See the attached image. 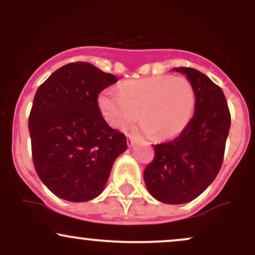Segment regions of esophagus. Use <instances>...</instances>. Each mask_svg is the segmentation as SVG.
I'll return each instance as SVG.
<instances>
[{"mask_svg": "<svg viewBox=\"0 0 255 255\" xmlns=\"http://www.w3.org/2000/svg\"><path fill=\"white\" fill-rule=\"evenodd\" d=\"M134 136L133 135H128V139H127V145L128 147H131V146L134 145Z\"/></svg>", "mask_w": 255, "mask_h": 255, "instance_id": "esophagus-1", "label": "esophagus"}]
</instances>
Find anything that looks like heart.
Here are the masks:
<instances>
[{"mask_svg":"<svg viewBox=\"0 0 255 255\" xmlns=\"http://www.w3.org/2000/svg\"><path fill=\"white\" fill-rule=\"evenodd\" d=\"M98 104L108 124L116 129H125L140 118V129L145 134L171 139L191 122L195 91L187 78L158 75L126 81L119 92L104 91Z\"/></svg>","mask_w":255,"mask_h":255,"instance_id":"obj_1","label":"heart"}]
</instances>
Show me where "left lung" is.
Instances as JSON below:
<instances>
[{"label":"left lung","instance_id":"left-lung-1","mask_svg":"<svg viewBox=\"0 0 255 255\" xmlns=\"http://www.w3.org/2000/svg\"><path fill=\"white\" fill-rule=\"evenodd\" d=\"M195 91L194 115L177 137L153 145L154 159L145 168L148 192L164 204L194 200L217 176L230 129V113L221 87L194 68H172Z\"/></svg>","mask_w":255,"mask_h":255}]
</instances>
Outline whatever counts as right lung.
Masks as SVG:
<instances>
[{
	"label": "right lung",
	"instance_id": "right-lung-1",
	"mask_svg": "<svg viewBox=\"0 0 255 255\" xmlns=\"http://www.w3.org/2000/svg\"><path fill=\"white\" fill-rule=\"evenodd\" d=\"M119 79L87 62L61 67L37 90L28 119L34 168L55 195L74 203L103 192L125 134L105 122L98 95Z\"/></svg>",
	"mask_w": 255,
	"mask_h": 255
}]
</instances>
